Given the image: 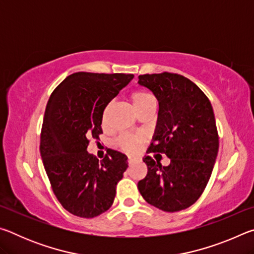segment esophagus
I'll use <instances>...</instances> for the list:
<instances>
[{"label": "esophagus", "instance_id": "obj_1", "mask_svg": "<svg viewBox=\"0 0 254 254\" xmlns=\"http://www.w3.org/2000/svg\"><path fill=\"white\" fill-rule=\"evenodd\" d=\"M140 160H141V159H140L139 157H134V156H131V157H128V159H127V162H128V165H132V163L139 162Z\"/></svg>", "mask_w": 254, "mask_h": 254}]
</instances>
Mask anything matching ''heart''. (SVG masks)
<instances>
[{"instance_id":"b5f03b06","label":"heart","mask_w":254,"mask_h":254,"mask_svg":"<svg viewBox=\"0 0 254 254\" xmlns=\"http://www.w3.org/2000/svg\"><path fill=\"white\" fill-rule=\"evenodd\" d=\"M131 101L135 112L145 109V107H157V100L151 93L147 91H137L131 95ZM140 139L136 136L122 134L119 137V143L123 149L133 150L139 144Z\"/></svg>"}]
</instances>
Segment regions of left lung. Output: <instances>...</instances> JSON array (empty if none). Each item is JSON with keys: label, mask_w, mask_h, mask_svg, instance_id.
Instances as JSON below:
<instances>
[{"label": "left lung", "mask_w": 254, "mask_h": 254, "mask_svg": "<svg viewBox=\"0 0 254 254\" xmlns=\"http://www.w3.org/2000/svg\"><path fill=\"white\" fill-rule=\"evenodd\" d=\"M159 103L158 121L149 152L165 153L168 166L144 157L148 174L137 183L147 203L165 212H179L203 194L218 152L212 104L196 84L171 72L139 76Z\"/></svg>", "instance_id": "1"}]
</instances>
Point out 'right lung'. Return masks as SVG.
<instances>
[{
  "label": "right lung",
  "instance_id": "obj_1",
  "mask_svg": "<svg viewBox=\"0 0 254 254\" xmlns=\"http://www.w3.org/2000/svg\"><path fill=\"white\" fill-rule=\"evenodd\" d=\"M132 74L75 72L51 94L41 128L40 154L54 194L68 212L84 218L106 212L127 157L109 150L103 160L89 153L98 139L107 104L133 79Z\"/></svg>",
  "mask_w": 254,
  "mask_h": 254
}]
</instances>
